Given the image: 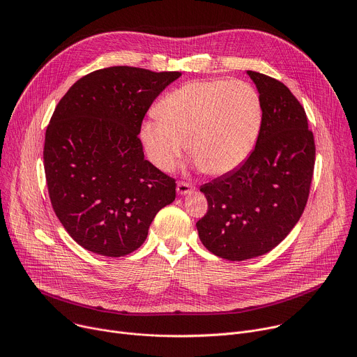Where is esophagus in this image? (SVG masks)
Here are the masks:
<instances>
[{
  "label": "esophagus",
  "instance_id": "34e87169",
  "mask_svg": "<svg viewBox=\"0 0 357 357\" xmlns=\"http://www.w3.org/2000/svg\"><path fill=\"white\" fill-rule=\"evenodd\" d=\"M192 189H193V186L188 182H178V185H176V192H178V195H182V196L192 192Z\"/></svg>",
  "mask_w": 357,
  "mask_h": 357
}]
</instances>
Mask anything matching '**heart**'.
<instances>
[{"mask_svg": "<svg viewBox=\"0 0 357 357\" xmlns=\"http://www.w3.org/2000/svg\"><path fill=\"white\" fill-rule=\"evenodd\" d=\"M157 110L160 119L141 127V141L152 164L161 171L172 169L189 144L196 164L215 176L245 162L263 119L257 90L227 79L189 82L165 96Z\"/></svg>", "mask_w": 357, "mask_h": 357, "instance_id": "1", "label": "heart"}]
</instances>
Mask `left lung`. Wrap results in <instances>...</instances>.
Segmentation results:
<instances>
[{
	"mask_svg": "<svg viewBox=\"0 0 357 357\" xmlns=\"http://www.w3.org/2000/svg\"><path fill=\"white\" fill-rule=\"evenodd\" d=\"M261 100L260 134L236 171L200 188L208 212L196 229L215 256L244 261L278 245L298 223L310 196L315 165L314 134L289 89L247 70Z\"/></svg>",
	"mask_w": 357,
	"mask_h": 357,
	"instance_id": "1",
	"label": "left lung"
}]
</instances>
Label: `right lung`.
Returning a JSON list of instances; mask_svg holds the SVG:
<instances>
[{
    "instance_id": "obj_1",
    "label": "right lung",
    "mask_w": 357,
    "mask_h": 357,
    "mask_svg": "<svg viewBox=\"0 0 357 357\" xmlns=\"http://www.w3.org/2000/svg\"><path fill=\"white\" fill-rule=\"evenodd\" d=\"M181 75L100 69L58 103L45 134L46 183L58 219L83 248L127 256L175 200V179L144 158L138 134L152 101Z\"/></svg>"
}]
</instances>
